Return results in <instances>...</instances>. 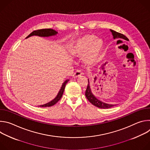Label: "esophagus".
Returning a JSON list of instances; mask_svg holds the SVG:
<instances>
[{
  "label": "esophagus",
  "mask_w": 150,
  "mask_h": 150,
  "mask_svg": "<svg viewBox=\"0 0 150 150\" xmlns=\"http://www.w3.org/2000/svg\"><path fill=\"white\" fill-rule=\"evenodd\" d=\"M82 72H81L80 71H76L73 75V76L74 78H78V77H80L82 75Z\"/></svg>",
  "instance_id": "obj_1"
}]
</instances>
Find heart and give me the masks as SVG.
<instances>
[{
    "instance_id": "heart-1",
    "label": "heart",
    "mask_w": 150,
    "mask_h": 150,
    "mask_svg": "<svg viewBox=\"0 0 150 150\" xmlns=\"http://www.w3.org/2000/svg\"><path fill=\"white\" fill-rule=\"evenodd\" d=\"M104 48L101 39L94 35L87 34L78 39L72 47V53L78 56L84 55V60L88 65L96 62Z\"/></svg>"
}]
</instances>
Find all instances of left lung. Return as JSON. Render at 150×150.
Instances as JSON below:
<instances>
[{"instance_id":"8db88e82","label":"left lung","mask_w":150,"mask_h":150,"mask_svg":"<svg viewBox=\"0 0 150 150\" xmlns=\"http://www.w3.org/2000/svg\"><path fill=\"white\" fill-rule=\"evenodd\" d=\"M111 32L112 33V34L113 35V38L115 39L116 38H120V39H123L125 40H129L125 35L117 33L114 30H110ZM89 80L88 81V85H87V88L86 91H85V96H86L87 98L88 99V100L94 105L97 107L98 108L100 109H109L110 108H112V107L115 106V105H112V104H107L105 103H103L101 101H100L99 100H98L93 94V93L91 91V87L89 85Z\"/></svg>"}]
</instances>
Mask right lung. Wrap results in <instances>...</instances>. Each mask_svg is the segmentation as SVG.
Listing matches in <instances>:
<instances>
[{
    "label": "right lung",
    "instance_id": "right-lung-1",
    "mask_svg": "<svg viewBox=\"0 0 150 150\" xmlns=\"http://www.w3.org/2000/svg\"><path fill=\"white\" fill-rule=\"evenodd\" d=\"M57 33V32H56L55 30L50 29V28L37 30H35V31H33L30 35H28L26 37V38L30 37V36H32V35H38V36H40V37H49V36L56 35ZM68 81H69V80H67V81L64 82V83H63L62 86L57 96H56V97L54 100H53L52 101H51L50 102H49L47 104L40 105V107H42V108H47V107L52 106V105H54L56 103H57L60 100V99L62 98L63 91H64V90H65L66 84Z\"/></svg>",
    "mask_w": 150,
    "mask_h": 150
}]
</instances>
